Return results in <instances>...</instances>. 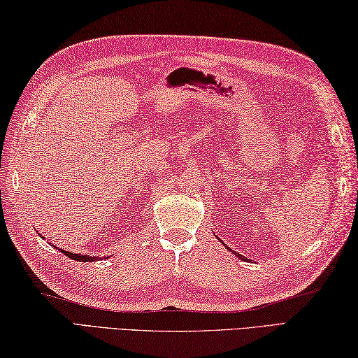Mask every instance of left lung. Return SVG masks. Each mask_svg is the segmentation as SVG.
I'll return each instance as SVG.
<instances>
[{"instance_id":"1","label":"left lung","mask_w":358,"mask_h":358,"mask_svg":"<svg viewBox=\"0 0 358 358\" xmlns=\"http://www.w3.org/2000/svg\"><path fill=\"white\" fill-rule=\"evenodd\" d=\"M243 258H245V257H243Z\"/></svg>"}]
</instances>
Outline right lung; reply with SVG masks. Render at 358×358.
<instances>
[{
    "instance_id": "add662e5",
    "label": "right lung",
    "mask_w": 358,
    "mask_h": 358,
    "mask_svg": "<svg viewBox=\"0 0 358 358\" xmlns=\"http://www.w3.org/2000/svg\"><path fill=\"white\" fill-rule=\"evenodd\" d=\"M64 255H67L72 260H77V262H95L98 260V257H89V255H81V254H73V252H67V250L59 249Z\"/></svg>"
}]
</instances>
